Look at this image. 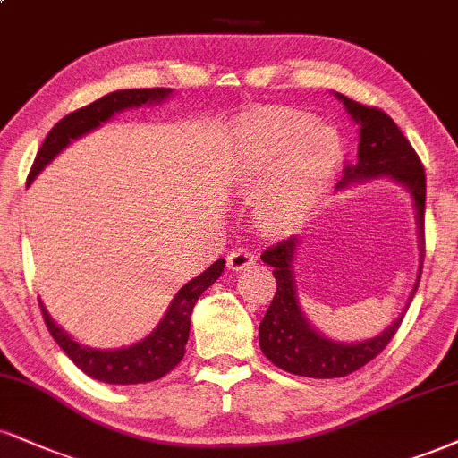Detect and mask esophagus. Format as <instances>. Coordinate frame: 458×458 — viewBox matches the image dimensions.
Instances as JSON below:
<instances>
[{
    "label": "esophagus",
    "mask_w": 458,
    "mask_h": 458,
    "mask_svg": "<svg viewBox=\"0 0 458 458\" xmlns=\"http://www.w3.org/2000/svg\"><path fill=\"white\" fill-rule=\"evenodd\" d=\"M253 260H256L253 251L245 250V247H236L228 253V268L230 271H243V268L251 267Z\"/></svg>",
    "instance_id": "1"
}]
</instances>
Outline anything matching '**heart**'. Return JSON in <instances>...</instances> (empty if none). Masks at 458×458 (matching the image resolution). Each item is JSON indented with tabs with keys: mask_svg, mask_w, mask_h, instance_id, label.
<instances>
[{
	"mask_svg": "<svg viewBox=\"0 0 458 458\" xmlns=\"http://www.w3.org/2000/svg\"><path fill=\"white\" fill-rule=\"evenodd\" d=\"M341 156L333 130L302 113L262 110L241 130L239 183L262 187L256 202L264 228H284L324 190Z\"/></svg>",
	"mask_w": 458,
	"mask_h": 458,
	"instance_id": "heart-1",
	"label": "heart"
}]
</instances>
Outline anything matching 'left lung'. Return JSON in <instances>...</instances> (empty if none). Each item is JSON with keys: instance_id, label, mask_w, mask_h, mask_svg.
<instances>
[{"instance_id": "1", "label": "left lung", "mask_w": 458, "mask_h": 458, "mask_svg": "<svg viewBox=\"0 0 458 458\" xmlns=\"http://www.w3.org/2000/svg\"><path fill=\"white\" fill-rule=\"evenodd\" d=\"M337 98L345 104L352 119L360 125V142H358V159L354 164L345 162L344 181L339 185L354 181L373 179V176L390 174L393 179L410 187L418 208V228L424 245V202H427V176L424 166L393 119L377 106L354 102L350 98ZM296 236L273 243L262 251V260L273 267L277 290L260 322V348L262 354L284 371L302 377H344L371 362L379 352L390 344L399 330L403 316L393 327L384 330L379 337L362 344H335L318 335L307 319L302 318L296 302V285L292 277V260H294ZM418 288V285H416ZM414 288V290H416Z\"/></svg>"}]
</instances>
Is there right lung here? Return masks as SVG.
Here are the masks:
<instances>
[{
	"mask_svg": "<svg viewBox=\"0 0 458 458\" xmlns=\"http://www.w3.org/2000/svg\"><path fill=\"white\" fill-rule=\"evenodd\" d=\"M168 93L170 89H166V87L114 91L100 98V100L74 110V113L65 114V117L48 131L47 139H44L27 181H34V176L40 173V170L47 166V164L51 162L70 140L79 139L85 131L98 128L102 121L110 119L114 113H119V110L142 106V104L147 102H162L164 98H168ZM224 267L225 260L219 258V260L211 264L205 273L198 275V277L191 279L190 284H185L183 288L179 290V294L174 296L173 305L168 307L166 318L159 322V327L153 330L147 339L131 345V348L91 350L85 348V345H79L76 341H72L51 318H48L47 310H44L40 302L44 324H47L53 339L57 341L59 348H62L65 354L70 356V360L74 362L81 371H85L89 377L100 379V382L106 384L153 382V379L166 376V373L173 371V369L183 360L187 337H190L191 311H194L196 301L200 299L202 292H205L208 285H213L215 279L224 273Z\"/></svg>",
	"mask_w": 458,
	"mask_h": 458,
	"instance_id": "1",
	"label": "right lung"
}]
</instances>
